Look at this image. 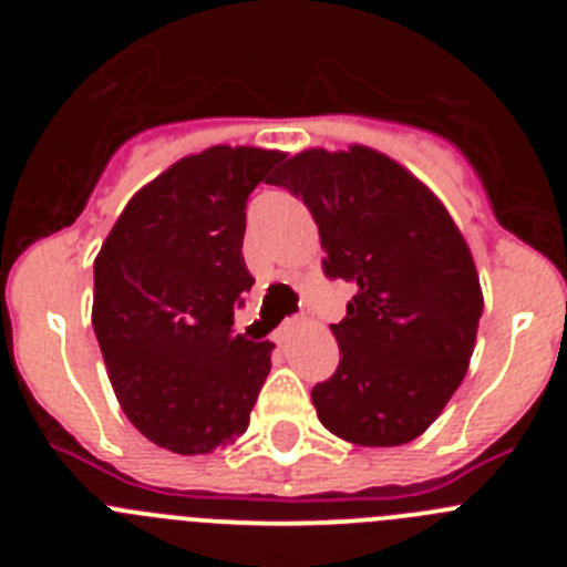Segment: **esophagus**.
<instances>
[{
  "instance_id": "1",
  "label": "esophagus",
  "mask_w": 567,
  "mask_h": 567,
  "mask_svg": "<svg viewBox=\"0 0 567 567\" xmlns=\"http://www.w3.org/2000/svg\"><path fill=\"white\" fill-rule=\"evenodd\" d=\"M303 318H292V320H287V323H284V327H280V332H278V340L280 343H284V340H289V334L295 332V329H298V323Z\"/></svg>"
}]
</instances>
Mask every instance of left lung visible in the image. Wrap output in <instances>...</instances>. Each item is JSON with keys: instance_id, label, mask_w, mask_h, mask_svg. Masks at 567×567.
Instances as JSON below:
<instances>
[{"instance_id": "1", "label": "left lung", "mask_w": 567, "mask_h": 567, "mask_svg": "<svg viewBox=\"0 0 567 567\" xmlns=\"http://www.w3.org/2000/svg\"><path fill=\"white\" fill-rule=\"evenodd\" d=\"M272 184L320 229L327 278L354 287L334 374L312 389L320 423L358 445H403L463 383L483 292L468 244L432 189L369 147L303 150Z\"/></svg>"}]
</instances>
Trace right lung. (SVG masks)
<instances>
[{
	"instance_id": "obj_1",
	"label": "right lung",
	"mask_w": 567,
	"mask_h": 567,
	"mask_svg": "<svg viewBox=\"0 0 567 567\" xmlns=\"http://www.w3.org/2000/svg\"><path fill=\"white\" fill-rule=\"evenodd\" d=\"M284 153L209 147L130 198L93 264V329L130 423L175 454L247 432L269 340L235 334L255 278L244 264L247 198Z\"/></svg>"
}]
</instances>
